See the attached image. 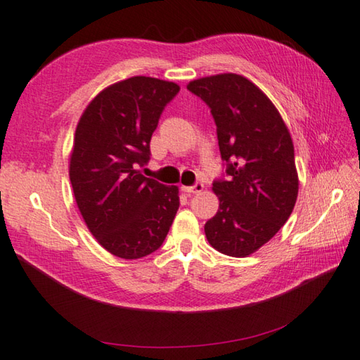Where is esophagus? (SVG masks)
Returning <instances> with one entry per match:
<instances>
[{"mask_svg": "<svg viewBox=\"0 0 360 360\" xmlns=\"http://www.w3.org/2000/svg\"><path fill=\"white\" fill-rule=\"evenodd\" d=\"M202 188H204L202 182H196V184L190 186V187H187V186L182 187V190H184V192H187V193H201Z\"/></svg>", "mask_w": 360, "mask_h": 360, "instance_id": "esophagus-1", "label": "esophagus"}]
</instances>
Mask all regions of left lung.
I'll return each instance as SVG.
<instances>
[{"instance_id": "obj_1", "label": "left lung", "mask_w": 360, "mask_h": 360, "mask_svg": "<svg viewBox=\"0 0 360 360\" xmlns=\"http://www.w3.org/2000/svg\"><path fill=\"white\" fill-rule=\"evenodd\" d=\"M187 89L210 108L229 176L214 182L220 207L204 232L217 251L246 257L284 226L297 202L290 132L270 98L245 76L200 77Z\"/></svg>"}]
</instances>
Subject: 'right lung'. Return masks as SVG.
<instances>
[{
    "label": "right lung",
    "instance_id": "obj_1",
    "mask_svg": "<svg viewBox=\"0 0 360 360\" xmlns=\"http://www.w3.org/2000/svg\"><path fill=\"white\" fill-rule=\"evenodd\" d=\"M179 86L134 76L101 90L77 122L72 181L77 209L110 255L140 259L160 248L179 207V188L145 178L150 142Z\"/></svg>",
    "mask_w": 360,
    "mask_h": 360
}]
</instances>
